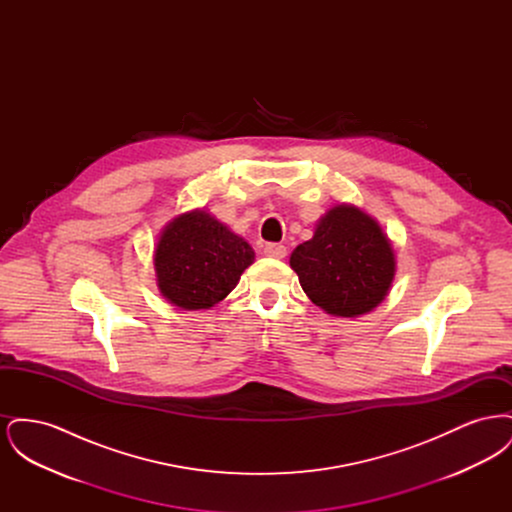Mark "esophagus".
<instances>
[{"label": "esophagus", "mask_w": 512, "mask_h": 512, "mask_svg": "<svg viewBox=\"0 0 512 512\" xmlns=\"http://www.w3.org/2000/svg\"><path fill=\"white\" fill-rule=\"evenodd\" d=\"M265 255L272 257V259H284L286 257V247L282 244H267L265 245Z\"/></svg>", "instance_id": "obj_1"}]
</instances>
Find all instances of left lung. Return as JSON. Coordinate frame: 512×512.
I'll list each match as a JSON object with an SVG mask.
<instances>
[{
    "instance_id": "left-lung-1",
    "label": "left lung",
    "mask_w": 512,
    "mask_h": 512,
    "mask_svg": "<svg viewBox=\"0 0 512 512\" xmlns=\"http://www.w3.org/2000/svg\"><path fill=\"white\" fill-rule=\"evenodd\" d=\"M290 265L303 292L334 317L370 313L395 276V255L380 224L345 203L318 220L313 238L293 249Z\"/></svg>"
}]
</instances>
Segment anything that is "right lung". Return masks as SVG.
Listing matches in <instances>:
<instances>
[{
	"mask_svg": "<svg viewBox=\"0 0 512 512\" xmlns=\"http://www.w3.org/2000/svg\"><path fill=\"white\" fill-rule=\"evenodd\" d=\"M253 261L251 245L203 209L172 219L153 257L163 297L186 311L217 305Z\"/></svg>",
	"mask_w": 512,
	"mask_h": 512,
	"instance_id": "add662e5",
	"label": "right lung"
}]
</instances>
